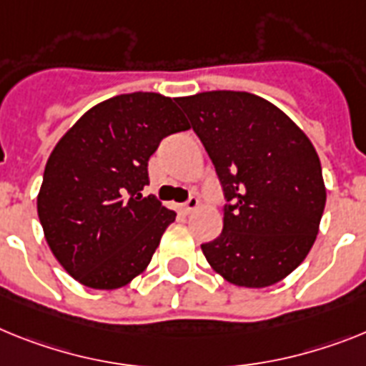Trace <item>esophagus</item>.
I'll return each mask as SVG.
<instances>
[{
  "instance_id": "esophagus-1",
  "label": "esophagus",
  "mask_w": 366,
  "mask_h": 366,
  "mask_svg": "<svg viewBox=\"0 0 366 366\" xmlns=\"http://www.w3.org/2000/svg\"><path fill=\"white\" fill-rule=\"evenodd\" d=\"M197 207H199V199L197 197H189L188 201L184 202V204H180V210H182L184 214H189V212H193Z\"/></svg>"
}]
</instances>
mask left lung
I'll list each match as a JSON object with an SVG mask.
<instances>
[{
  "mask_svg": "<svg viewBox=\"0 0 366 366\" xmlns=\"http://www.w3.org/2000/svg\"><path fill=\"white\" fill-rule=\"evenodd\" d=\"M177 102L227 199L221 234L201 245L208 264L238 287L275 285L305 260L318 234L325 186L315 147L257 94L210 91Z\"/></svg>",
  "mask_w": 366,
  "mask_h": 366,
  "instance_id": "8db88e82",
  "label": "left lung"
}]
</instances>
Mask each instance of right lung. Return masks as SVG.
Listing matches in <instances>:
<instances>
[{
  "instance_id": "add662e5",
  "label": "right lung",
  "mask_w": 366,
  "mask_h": 366,
  "mask_svg": "<svg viewBox=\"0 0 366 366\" xmlns=\"http://www.w3.org/2000/svg\"><path fill=\"white\" fill-rule=\"evenodd\" d=\"M173 98L119 94L91 107L55 145L36 197L51 253L76 281L121 288L149 266L177 214L149 184V158L164 137L188 130Z\"/></svg>"
}]
</instances>
